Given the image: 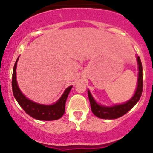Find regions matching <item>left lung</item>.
<instances>
[{
    "label": "left lung",
    "instance_id": "obj_1",
    "mask_svg": "<svg viewBox=\"0 0 153 153\" xmlns=\"http://www.w3.org/2000/svg\"><path fill=\"white\" fill-rule=\"evenodd\" d=\"M136 60L138 63V79H137V86H136V91L134 95L132 96V98L128 101L122 104H116L113 106H107L100 105L94 100L92 96L91 93L88 90V97L90 100V106H91V110L93 113L96 117L100 119H105V120H114L119 117H123L127 112H129L133 106L140 100L142 95L143 88V67L140 60V56H136Z\"/></svg>",
    "mask_w": 153,
    "mask_h": 153
}]
</instances>
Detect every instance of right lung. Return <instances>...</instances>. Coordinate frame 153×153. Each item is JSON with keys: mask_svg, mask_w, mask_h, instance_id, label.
Returning a JSON list of instances; mask_svg holds the SVG:
<instances>
[{"mask_svg": "<svg viewBox=\"0 0 153 153\" xmlns=\"http://www.w3.org/2000/svg\"><path fill=\"white\" fill-rule=\"evenodd\" d=\"M18 59L19 57L17 58L14 67H13V75H12V90H13V96L15 97L16 100L17 101L19 105L28 115L36 120L51 121V120H58V119L61 118L62 116L64 114L65 104H66L67 97H68L73 86L67 87L64 90L60 98L53 104L44 105V104H40L33 102L23 94V93L19 88L18 84H17L16 69H17Z\"/></svg>", "mask_w": 153, "mask_h": 153, "instance_id": "obj_1", "label": "right lung"}]
</instances>
